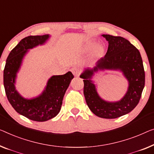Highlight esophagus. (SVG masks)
I'll list each match as a JSON object with an SVG mask.
<instances>
[{"instance_id": "esophagus-1", "label": "esophagus", "mask_w": 154, "mask_h": 154, "mask_svg": "<svg viewBox=\"0 0 154 154\" xmlns=\"http://www.w3.org/2000/svg\"><path fill=\"white\" fill-rule=\"evenodd\" d=\"M71 72L73 73V75H75V76L78 77L80 74V70L78 68L76 67H74V68H71Z\"/></svg>"}]
</instances>
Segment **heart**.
<instances>
[{"label": "heart", "instance_id": "1", "mask_svg": "<svg viewBox=\"0 0 154 154\" xmlns=\"http://www.w3.org/2000/svg\"><path fill=\"white\" fill-rule=\"evenodd\" d=\"M101 50H102V48H98V49H97V51H98V52H100Z\"/></svg>", "mask_w": 154, "mask_h": 154}]
</instances>
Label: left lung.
I'll list each match as a JSON object with an SVG mask.
<instances>
[{
	"label": "left lung",
	"mask_w": 154,
	"mask_h": 154,
	"mask_svg": "<svg viewBox=\"0 0 154 154\" xmlns=\"http://www.w3.org/2000/svg\"><path fill=\"white\" fill-rule=\"evenodd\" d=\"M109 42L107 52L92 69L87 68L80 75L84 79V94L86 104L93 113L100 118L114 119L126 115L138 104L144 87L145 75L140 53L129 41L122 36L102 34ZM98 69L120 70L128 80V90L118 102H106L98 95L91 80Z\"/></svg>",
	"instance_id": "obj_1"
}]
</instances>
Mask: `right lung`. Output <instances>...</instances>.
I'll use <instances>...</instances> for the list:
<instances>
[{
  "instance_id": "1",
  "label": "right lung",
  "mask_w": 154,
  "mask_h": 154,
  "mask_svg": "<svg viewBox=\"0 0 154 154\" xmlns=\"http://www.w3.org/2000/svg\"><path fill=\"white\" fill-rule=\"evenodd\" d=\"M49 38V34H45L23 38L9 54L3 72L5 90L11 105L17 113L36 122L50 120L59 113L63 96L74 77L70 71L65 75H53L48 81L43 93L32 99L23 97L16 90L17 74L24 56L29 49L44 44Z\"/></svg>"
}]
</instances>
